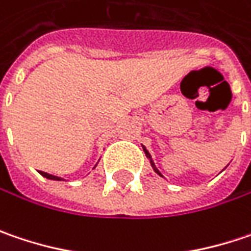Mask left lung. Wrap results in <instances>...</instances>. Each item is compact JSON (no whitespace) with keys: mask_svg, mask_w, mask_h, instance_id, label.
<instances>
[{"mask_svg":"<svg viewBox=\"0 0 251 251\" xmlns=\"http://www.w3.org/2000/svg\"><path fill=\"white\" fill-rule=\"evenodd\" d=\"M143 150H144V152H145V155H147V158L150 159V162H151V167H152V169H154V171L157 172V174H158V175H159V176H162V174H161V172L158 171L157 167H155V164H154V161H152V157H151V154L148 152V150L145 148L144 145H143ZM225 168H226V167H225ZM225 168H223V169H225ZM162 178H164V176H162Z\"/></svg>","mask_w":251,"mask_h":251,"instance_id":"obj_1","label":"left lung"}]
</instances>
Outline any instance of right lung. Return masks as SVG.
I'll return each mask as SVG.
<instances>
[{
	"mask_svg": "<svg viewBox=\"0 0 251 251\" xmlns=\"http://www.w3.org/2000/svg\"><path fill=\"white\" fill-rule=\"evenodd\" d=\"M97 165V164H96ZM39 174L45 176V178H48V179H52V181H63V178H60V176H56V175H52V174H48V172H44V171H39Z\"/></svg>",
	"mask_w": 251,
	"mask_h": 251,
	"instance_id": "add662e5",
	"label": "right lung"
}]
</instances>
